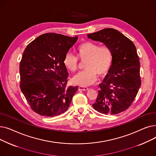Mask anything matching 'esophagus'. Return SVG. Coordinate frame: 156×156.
Instances as JSON below:
<instances>
[{"mask_svg": "<svg viewBox=\"0 0 156 156\" xmlns=\"http://www.w3.org/2000/svg\"><path fill=\"white\" fill-rule=\"evenodd\" d=\"M79 90H82V91H86L88 90V88L87 87H83V86H79L78 87Z\"/></svg>", "mask_w": 156, "mask_h": 156, "instance_id": "1", "label": "esophagus"}]
</instances>
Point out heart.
Returning <instances> with one entry per match:
<instances>
[{
  "mask_svg": "<svg viewBox=\"0 0 156 156\" xmlns=\"http://www.w3.org/2000/svg\"><path fill=\"white\" fill-rule=\"evenodd\" d=\"M77 57L70 52L66 54L63 64L68 70L75 72L78 69L79 61H85L86 70L80 72L73 77V81L81 86H89L97 80V74L103 76L109 70L112 61L111 48L105 45H100L92 42H85L76 48Z\"/></svg>",
  "mask_w": 156,
  "mask_h": 156,
  "instance_id": "b5f03b06",
  "label": "heart"
}]
</instances>
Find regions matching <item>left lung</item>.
<instances>
[{"mask_svg": "<svg viewBox=\"0 0 156 156\" xmlns=\"http://www.w3.org/2000/svg\"><path fill=\"white\" fill-rule=\"evenodd\" d=\"M88 37L108 45L112 51L111 66L103 82L94 108L104 114H117L132 104L141 85L140 64L132 42L119 31L105 28Z\"/></svg>", "mask_w": 156, "mask_h": 156, "instance_id": "left-lung-1", "label": "left lung"}]
</instances>
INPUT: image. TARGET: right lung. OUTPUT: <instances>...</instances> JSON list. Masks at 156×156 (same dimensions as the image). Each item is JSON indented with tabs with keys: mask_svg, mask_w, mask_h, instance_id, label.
<instances>
[{
	"mask_svg": "<svg viewBox=\"0 0 156 156\" xmlns=\"http://www.w3.org/2000/svg\"><path fill=\"white\" fill-rule=\"evenodd\" d=\"M78 37L43 34L24 49L20 64V88L31 109L53 117L66 111L78 87H67L68 73L64 57Z\"/></svg>",
	"mask_w": 156,
	"mask_h": 156,
	"instance_id": "add662e5",
	"label": "right lung"
}]
</instances>
